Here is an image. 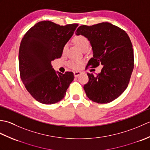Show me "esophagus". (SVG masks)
<instances>
[{
	"instance_id": "obj_1",
	"label": "esophagus",
	"mask_w": 150,
	"mask_h": 150,
	"mask_svg": "<svg viewBox=\"0 0 150 150\" xmlns=\"http://www.w3.org/2000/svg\"><path fill=\"white\" fill-rule=\"evenodd\" d=\"M81 74V71H75L74 72V76L75 77H77L79 75H80Z\"/></svg>"
}]
</instances>
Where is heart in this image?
Here are the masks:
<instances>
[{
	"mask_svg": "<svg viewBox=\"0 0 150 150\" xmlns=\"http://www.w3.org/2000/svg\"><path fill=\"white\" fill-rule=\"evenodd\" d=\"M73 42L76 46L79 47L81 50L83 51L84 50L88 48L89 46H90V41L88 39L82 35H76L73 39ZM68 49V44H65L62 47V54H65L66 52V50ZM82 62L81 61H75V60H71L69 62V66L70 68L73 69H77L81 65Z\"/></svg>",
	"mask_w": 150,
	"mask_h": 150,
	"instance_id": "1",
	"label": "heart"
}]
</instances>
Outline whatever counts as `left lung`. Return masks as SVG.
<instances>
[{"mask_svg":"<svg viewBox=\"0 0 150 150\" xmlns=\"http://www.w3.org/2000/svg\"><path fill=\"white\" fill-rule=\"evenodd\" d=\"M76 35L86 37L92 47L93 57L86 67L103 66L97 75L88 73L89 81L84 86L92 101L106 104L116 99L128 87L134 67L131 40L125 31L108 22L81 26Z\"/></svg>","mask_w":150,"mask_h":150,"instance_id":"obj_1","label":"left lung"}]
</instances>
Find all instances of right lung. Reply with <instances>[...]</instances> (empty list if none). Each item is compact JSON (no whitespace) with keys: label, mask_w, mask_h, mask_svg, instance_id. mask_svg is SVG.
Instances as JSON below:
<instances>
[{"label":"right lung","mask_w":150,"mask_h":150,"mask_svg":"<svg viewBox=\"0 0 150 150\" xmlns=\"http://www.w3.org/2000/svg\"><path fill=\"white\" fill-rule=\"evenodd\" d=\"M78 24L60 26L53 22H38L24 35L18 53L19 71L25 88L35 99L44 104L58 103L64 97L74 79L52 68L51 62L60 58Z\"/></svg>","instance_id":"right-lung-1"}]
</instances>
